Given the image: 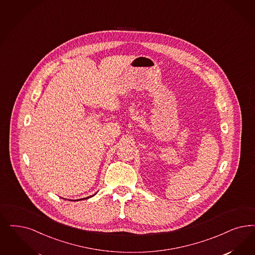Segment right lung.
<instances>
[{"label": "right lung", "instance_id": "1", "mask_svg": "<svg viewBox=\"0 0 255 255\" xmlns=\"http://www.w3.org/2000/svg\"><path fill=\"white\" fill-rule=\"evenodd\" d=\"M94 195H96V193L94 194ZM94 195H92V196H90V197H88V198H83V199H80V201H82V200H87V199H89V198H91V197H93ZM77 201H79V200H77Z\"/></svg>", "mask_w": 255, "mask_h": 255}]
</instances>
